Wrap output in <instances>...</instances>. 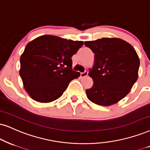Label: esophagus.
Listing matches in <instances>:
<instances>
[{"label":"esophagus","instance_id":"esophagus-1","mask_svg":"<svg viewBox=\"0 0 150 150\" xmlns=\"http://www.w3.org/2000/svg\"><path fill=\"white\" fill-rule=\"evenodd\" d=\"M87 75H88V72H87V71H85V72H84V73H80L81 77H86V76H87Z\"/></svg>","mask_w":150,"mask_h":150}]
</instances>
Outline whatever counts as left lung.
I'll list each match as a JSON object with an SVG mask.
<instances>
[{"label":"left lung","mask_w":150,"mask_h":150,"mask_svg":"<svg viewBox=\"0 0 150 150\" xmlns=\"http://www.w3.org/2000/svg\"><path fill=\"white\" fill-rule=\"evenodd\" d=\"M95 54L88 75L93 85L86 89L87 98L98 105L111 106L129 93L138 77L140 60L134 47L118 38L85 41Z\"/></svg>","instance_id":"obj_1"}]
</instances>
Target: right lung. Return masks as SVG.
<instances>
[{
	"instance_id": "obj_1",
	"label": "right lung",
	"mask_w": 150,
	"mask_h": 150,
	"mask_svg": "<svg viewBox=\"0 0 150 150\" xmlns=\"http://www.w3.org/2000/svg\"><path fill=\"white\" fill-rule=\"evenodd\" d=\"M81 41L42 35L27 44L20 58L25 90L35 101L47 103L60 98L70 81L79 77L72 70V59Z\"/></svg>"
}]
</instances>
